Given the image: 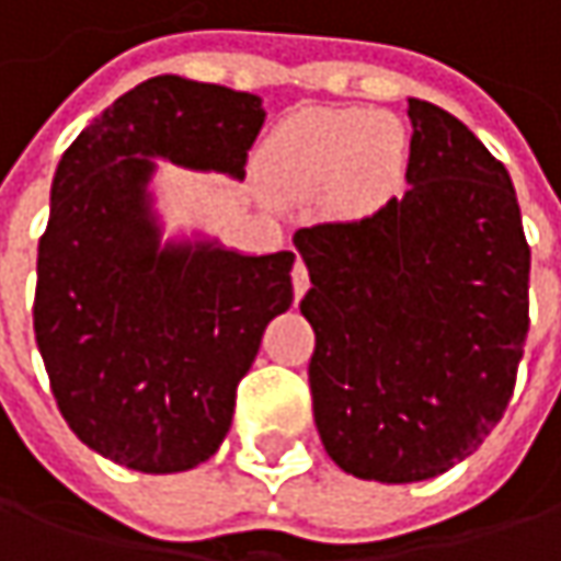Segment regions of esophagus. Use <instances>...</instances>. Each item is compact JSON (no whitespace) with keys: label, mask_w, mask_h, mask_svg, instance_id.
I'll list each match as a JSON object with an SVG mask.
<instances>
[{"label":"esophagus","mask_w":561,"mask_h":561,"mask_svg":"<svg viewBox=\"0 0 561 561\" xmlns=\"http://www.w3.org/2000/svg\"><path fill=\"white\" fill-rule=\"evenodd\" d=\"M308 266H305V260H295V270H291V288H295V298H301L305 291H308Z\"/></svg>","instance_id":"34e87169"}]
</instances>
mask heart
Returning <instances> with one entry per match:
<instances>
[{"instance_id":"b5f03b06","label":"heart","mask_w":561,"mask_h":561,"mask_svg":"<svg viewBox=\"0 0 561 561\" xmlns=\"http://www.w3.org/2000/svg\"><path fill=\"white\" fill-rule=\"evenodd\" d=\"M407 129L368 107L298 111L266 139L260 164L288 190H333L348 203L378 199L403 171Z\"/></svg>"}]
</instances>
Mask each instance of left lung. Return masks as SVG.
<instances>
[{
  "label": "left lung",
  "mask_w": 561,
  "mask_h": 561,
  "mask_svg": "<svg viewBox=\"0 0 561 561\" xmlns=\"http://www.w3.org/2000/svg\"><path fill=\"white\" fill-rule=\"evenodd\" d=\"M403 196L295 231L311 288L313 422L358 479L447 473L495 428L527 343L530 248L508 171L442 107L410 98Z\"/></svg>",
  "instance_id": "obj_1"
}]
</instances>
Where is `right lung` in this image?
<instances>
[{
	"instance_id": "add662e5",
	"label": "right lung",
	"mask_w": 561,
	"mask_h": 561,
	"mask_svg": "<svg viewBox=\"0 0 561 561\" xmlns=\"http://www.w3.org/2000/svg\"><path fill=\"white\" fill-rule=\"evenodd\" d=\"M263 101L154 76L84 126L50 186L34 336L79 442L139 473L209 460L266 323L288 311L295 253L161 241L154 158L244 181Z\"/></svg>"
}]
</instances>
